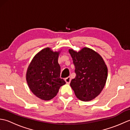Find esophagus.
Listing matches in <instances>:
<instances>
[{"mask_svg":"<svg viewBox=\"0 0 130 130\" xmlns=\"http://www.w3.org/2000/svg\"><path fill=\"white\" fill-rule=\"evenodd\" d=\"M65 81L66 83H67V84H69L70 83V82H71V78H70V76L67 77V78H66L65 79Z\"/></svg>","mask_w":130,"mask_h":130,"instance_id":"obj_1","label":"esophagus"}]
</instances>
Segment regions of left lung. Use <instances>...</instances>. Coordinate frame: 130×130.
Returning a JSON list of instances; mask_svg holds the SVG:
<instances>
[{
    "mask_svg": "<svg viewBox=\"0 0 130 130\" xmlns=\"http://www.w3.org/2000/svg\"><path fill=\"white\" fill-rule=\"evenodd\" d=\"M75 66V78L70 86L76 96L83 101L96 97L106 84L108 69L103 58L92 49L84 47L76 52L69 50Z\"/></svg>",
    "mask_w": 130,
    "mask_h": 130,
    "instance_id": "obj_1",
    "label": "left lung"
}]
</instances>
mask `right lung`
Instances as JSON below:
<instances>
[{
    "instance_id": "right-lung-1",
    "label": "right lung",
    "mask_w": 130,
    "mask_h": 130,
    "mask_svg": "<svg viewBox=\"0 0 130 130\" xmlns=\"http://www.w3.org/2000/svg\"><path fill=\"white\" fill-rule=\"evenodd\" d=\"M59 53L49 47L43 48L35 55L27 69L26 80L29 89L42 100L55 97L60 87L66 83L60 77Z\"/></svg>"
}]
</instances>
